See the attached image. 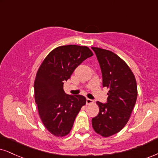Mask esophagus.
Segmentation results:
<instances>
[{"instance_id":"1","label":"esophagus","mask_w":158,"mask_h":158,"mask_svg":"<svg viewBox=\"0 0 158 158\" xmlns=\"http://www.w3.org/2000/svg\"><path fill=\"white\" fill-rule=\"evenodd\" d=\"M93 102H94V101H93V100H91V99H89V98L86 99V104L87 105L92 104Z\"/></svg>"}]
</instances>
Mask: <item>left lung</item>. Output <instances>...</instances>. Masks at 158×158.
Listing matches in <instances>:
<instances>
[{
  "instance_id": "left-lung-1",
  "label": "left lung",
  "mask_w": 158,
  "mask_h": 158,
  "mask_svg": "<svg viewBox=\"0 0 158 158\" xmlns=\"http://www.w3.org/2000/svg\"><path fill=\"white\" fill-rule=\"evenodd\" d=\"M91 49L100 64L103 87L109 89L107 103L97 102L100 110L91 123L97 133L109 137L127 123L137 100V84L133 72L116 54L95 47Z\"/></svg>"
}]
</instances>
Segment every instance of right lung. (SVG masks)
I'll use <instances>...</instances> for the list:
<instances>
[{"mask_svg":"<svg viewBox=\"0 0 158 158\" xmlns=\"http://www.w3.org/2000/svg\"><path fill=\"white\" fill-rule=\"evenodd\" d=\"M93 56L86 46H60L47 56L39 68L34 81L35 102L46 129L57 137L69 134L86 99L82 95H69L64 82L76 68Z\"/></svg>","mask_w":158,"mask_h":158,"instance_id":"right-lung-1","label":"right lung"}]
</instances>
